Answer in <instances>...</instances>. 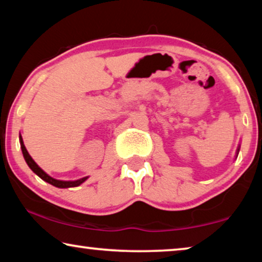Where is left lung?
I'll return each instance as SVG.
<instances>
[{"label":"left lung","mask_w":262,"mask_h":262,"mask_svg":"<svg viewBox=\"0 0 262 262\" xmlns=\"http://www.w3.org/2000/svg\"><path fill=\"white\" fill-rule=\"evenodd\" d=\"M239 150H240V147L237 148V150H236V156H237V154H239Z\"/></svg>","instance_id":"1"}]
</instances>
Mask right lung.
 I'll return each instance as SVG.
<instances>
[{
  "instance_id": "obj_1",
  "label": "right lung",
  "mask_w": 262,
  "mask_h": 262,
  "mask_svg": "<svg viewBox=\"0 0 262 262\" xmlns=\"http://www.w3.org/2000/svg\"><path fill=\"white\" fill-rule=\"evenodd\" d=\"M19 143H21V149H22V153H23V158H25L27 165L29 166V168L33 170L35 174L38 175V177H40L42 180H45L46 182L50 183V185L58 187V188H69V187L80 186L82 182H84L88 179V177H85V178H82V179H80V180H76V181H61V180H56V179L49 177V175L45 173V171L36 165V162H35L33 159H31V156L29 155V153L26 149L25 143H23V140H22L21 135H19Z\"/></svg>"
}]
</instances>
